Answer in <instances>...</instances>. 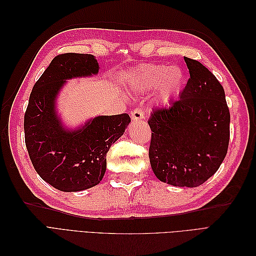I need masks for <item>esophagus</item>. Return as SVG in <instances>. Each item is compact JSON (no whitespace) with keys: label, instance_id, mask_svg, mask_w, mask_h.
<instances>
[{"label":"esophagus","instance_id":"obj_1","mask_svg":"<svg viewBox=\"0 0 256 256\" xmlns=\"http://www.w3.org/2000/svg\"><path fill=\"white\" fill-rule=\"evenodd\" d=\"M130 115H131V118H132V120L134 122H138L145 118V114L142 108H136V109H134V111H131Z\"/></svg>","mask_w":256,"mask_h":256}]
</instances>
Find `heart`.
<instances>
[{"label":"heart","instance_id":"1","mask_svg":"<svg viewBox=\"0 0 256 256\" xmlns=\"http://www.w3.org/2000/svg\"><path fill=\"white\" fill-rule=\"evenodd\" d=\"M184 81V74L180 67L145 65L134 72L131 88L134 90H150L159 88L157 102L161 104H166L180 92Z\"/></svg>","mask_w":256,"mask_h":256}]
</instances>
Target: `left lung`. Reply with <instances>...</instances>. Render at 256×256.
Wrapping results in <instances>:
<instances>
[{"label":"left lung","mask_w":256,"mask_h":256,"mask_svg":"<svg viewBox=\"0 0 256 256\" xmlns=\"http://www.w3.org/2000/svg\"><path fill=\"white\" fill-rule=\"evenodd\" d=\"M190 78L180 98L152 110L150 161L159 180L198 187L226 156L230 110L220 82L198 60L184 58Z\"/></svg>","instance_id":"8db88e82"}]
</instances>
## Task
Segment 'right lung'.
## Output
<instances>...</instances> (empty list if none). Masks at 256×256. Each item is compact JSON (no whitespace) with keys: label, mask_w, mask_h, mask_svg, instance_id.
<instances>
[{"label":"right lung","mask_w":256,"mask_h":256,"mask_svg":"<svg viewBox=\"0 0 256 256\" xmlns=\"http://www.w3.org/2000/svg\"><path fill=\"white\" fill-rule=\"evenodd\" d=\"M98 70V62L92 54H60L30 95L24 114L28 156L38 175L60 191H81L102 182L106 152L130 122L129 115L124 113L97 116L72 131L62 125L56 100L66 80L97 74Z\"/></svg>","instance_id":"obj_1"}]
</instances>
